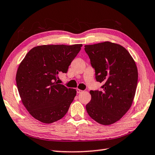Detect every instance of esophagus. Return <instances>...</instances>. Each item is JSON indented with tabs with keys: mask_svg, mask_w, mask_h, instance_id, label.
<instances>
[{
	"mask_svg": "<svg viewBox=\"0 0 155 155\" xmlns=\"http://www.w3.org/2000/svg\"><path fill=\"white\" fill-rule=\"evenodd\" d=\"M77 93H81L83 92V91L79 89H77Z\"/></svg>",
	"mask_w": 155,
	"mask_h": 155,
	"instance_id": "1",
	"label": "esophagus"
}]
</instances>
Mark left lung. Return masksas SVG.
Segmentation results:
<instances>
[{
  "label": "left lung",
  "mask_w": 155,
  "mask_h": 155,
  "mask_svg": "<svg viewBox=\"0 0 155 155\" xmlns=\"http://www.w3.org/2000/svg\"><path fill=\"white\" fill-rule=\"evenodd\" d=\"M84 50L95 70L101 91H91L86 105L89 116L102 125H111L126 114L134 101L138 69L132 56L120 44L105 41L85 45Z\"/></svg>",
  "instance_id": "left-lung-1"
}]
</instances>
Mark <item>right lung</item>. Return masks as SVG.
Segmentation results:
<instances>
[{
	"mask_svg": "<svg viewBox=\"0 0 155 155\" xmlns=\"http://www.w3.org/2000/svg\"><path fill=\"white\" fill-rule=\"evenodd\" d=\"M82 44L42 45L33 48L18 67L17 86L22 104L29 114L44 124L65 116L77 94L74 89L58 83L66 73Z\"/></svg>",
	"mask_w": 155,
	"mask_h": 155,
	"instance_id": "right-lung-1",
	"label": "right lung"
}]
</instances>
